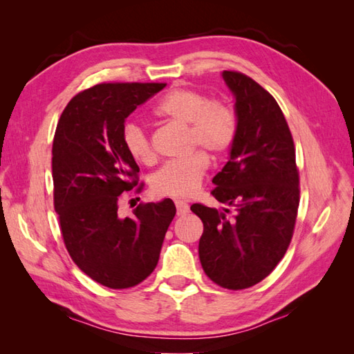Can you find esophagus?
<instances>
[{
  "instance_id": "1",
  "label": "esophagus",
  "mask_w": 354,
  "mask_h": 354,
  "mask_svg": "<svg viewBox=\"0 0 354 354\" xmlns=\"http://www.w3.org/2000/svg\"><path fill=\"white\" fill-rule=\"evenodd\" d=\"M175 205H176L178 216H184V214L189 213V204H187V202L176 199V201H175Z\"/></svg>"
}]
</instances>
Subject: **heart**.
I'll return each instance as SVG.
<instances>
[{
    "label": "heart",
    "mask_w": 354,
    "mask_h": 354,
    "mask_svg": "<svg viewBox=\"0 0 354 354\" xmlns=\"http://www.w3.org/2000/svg\"><path fill=\"white\" fill-rule=\"evenodd\" d=\"M155 115L189 126V150L204 149L213 158L225 155L237 137V117L228 103L212 100L196 89L176 88L155 106ZM123 142L137 162L152 164L155 150L147 132L137 123L123 127ZM208 156L193 152L184 160L165 162L150 178V189L158 196L189 198L199 189L208 170Z\"/></svg>",
    "instance_id": "heart-1"
}]
</instances>
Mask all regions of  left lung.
Returning a JSON list of instances; mask_svg holds the SVG:
<instances>
[{"label": "left lung", "mask_w": 354, "mask_h": 354, "mask_svg": "<svg viewBox=\"0 0 354 354\" xmlns=\"http://www.w3.org/2000/svg\"><path fill=\"white\" fill-rule=\"evenodd\" d=\"M222 77L236 97L237 137L212 194L227 208L190 209L204 223V272L221 288L240 290L266 278L288 251L299 176L292 133L274 97L243 73L223 71Z\"/></svg>", "instance_id": "obj_1"}]
</instances>
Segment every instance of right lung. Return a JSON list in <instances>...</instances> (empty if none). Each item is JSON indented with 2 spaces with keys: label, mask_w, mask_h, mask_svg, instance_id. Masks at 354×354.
<instances>
[{
  "label": "right lung",
  "mask_w": 354,
  "mask_h": 354,
  "mask_svg": "<svg viewBox=\"0 0 354 354\" xmlns=\"http://www.w3.org/2000/svg\"><path fill=\"white\" fill-rule=\"evenodd\" d=\"M165 84H99L66 104L53 140L55 209L64 243L80 270L111 289H127L153 272L171 199L118 216L122 193H140V167L123 142L124 120Z\"/></svg>",
  "instance_id": "add662e5"
}]
</instances>
